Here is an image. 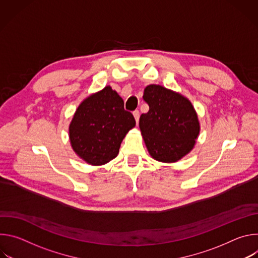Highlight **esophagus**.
Wrapping results in <instances>:
<instances>
[{
  "mask_svg": "<svg viewBox=\"0 0 258 258\" xmlns=\"http://www.w3.org/2000/svg\"><path fill=\"white\" fill-rule=\"evenodd\" d=\"M133 114H134V117H135V119H136V121H137V123L139 122V118H140V112H139V110H135V111L133 112Z\"/></svg>",
  "mask_w": 258,
  "mask_h": 258,
  "instance_id": "34e87169",
  "label": "esophagus"
}]
</instances>
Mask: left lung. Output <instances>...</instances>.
Segmentation results:
<instances>
[{"label": "left lung", "instance_id": "1", "mask_svg": "<svg viewBox=\"0 0 258 258\" xmlns=\"http://www.w3.org/2000/svg\"><path fill=\"white\" fill-rule=\"evenodd\" d=\"M149 111L142 114L139 126L151 157L172 163L189 154L200 133L198 115L191 101L159 85L144 90Z\"/></svg>", "mask_w": 258, "mask_h": 258}]
</instances>
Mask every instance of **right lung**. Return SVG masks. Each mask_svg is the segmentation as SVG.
<instances>
[{
  "instance_id": "obj_1",
  "label": "right lung",
  "mask_w": 258,
  "mask_h": 258,
  "mask_svg": "<svg viewBox=\"0 0 258 258\" xmlns=\"http://www.w3.org/2000/svg\"><path fill=\"white\" fill-rule=\"evenodd\" d=\"M135 126L122 98L107 86L79 105L69 124V140L81 159L99 166L118 155L122 140Z\"/></svg>"
}]
</instances>
